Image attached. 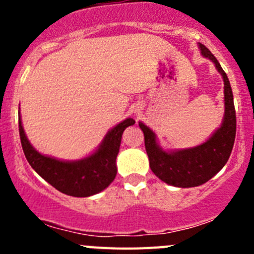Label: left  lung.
Instances as JSON below:
<instances>
[{"label":"left lung","instance_id":"obj_1","mask_svg":"<svg viewBox=\"0 0 254 254\" xmlns=\"http://www.w3.org/2000/svg\"><path fill=\"white\" fill-rule=\"evenodd\" d=\"M199 49L203 57L214 62L217 71L223 76L225 114L221 127L202 145L168 152L159 146L154 132L142 122L138 123L145 136V149L149 156L150 168L159 179L174 187H197L210 181L223 169L234 146L237 117L232 86L215 56L203 44H199Z\"/></svg>","mask_w":254,"mask_h":254}]
</instances>
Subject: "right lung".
I'll use <instances>...</instances> for the list:
<instances>
[{"label":"right lung","mask_w":254,"mask_h":254,"mask_svg":"<svg viewBox=\"0 0 254 254\" xmlns=\"http://www.w3.org/2000/svg\"><path fill=\"white\" fill-rule=\"evenodd\" d=\"M133 125L132 118L117 125L108 132L94 154L76 161L57 160L38 152L26 138L21 118H19V132L26 160L44 181L68 196L89 197L102 192L114 181L117 174L116 159L123 131Z\"/></svg>","instance_id":"obj_1"}]
</instances>
